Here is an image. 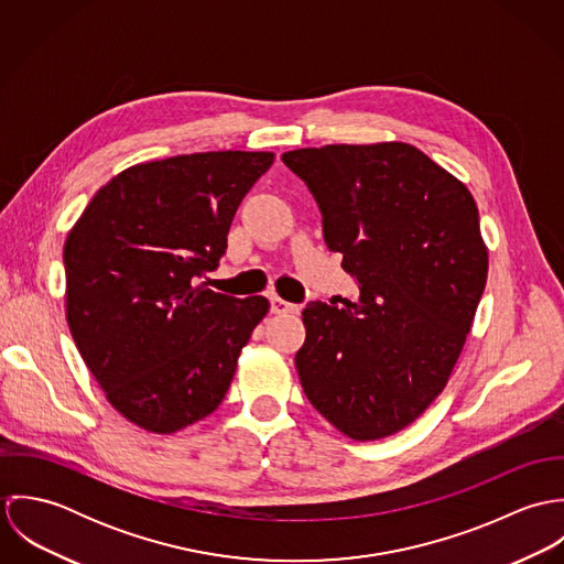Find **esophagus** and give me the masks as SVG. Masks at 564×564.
<instances>
[{"label": "esophagus", "instance_id": "34e87169", "mask_svg": "<svg viewBox=\"0 0 564 564\" xmlns=\"http://www.w3.org/2000/svg\"><path fill=\"white\" fill-rule=\"evenodd\" d=\"M271 313L273 315H295V313H300V306L289 304L282 297H271Z\"/></svg>", "mask_w": 564, "mask_h": 564}]
</instances>
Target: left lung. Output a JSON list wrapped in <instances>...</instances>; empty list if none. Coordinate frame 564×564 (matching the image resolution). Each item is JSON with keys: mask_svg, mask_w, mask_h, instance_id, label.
<instances>
[{"mask_svg": "<svg viewBox=\"0 0 564 564\" xmlns=\"http://www.w3.org/2000/svg\"><path fill=\"white\" fill-rule=\"evenodd\" d=\"M322 210L358 300L311 302L295 356L302 389L356 441L391 436L445 389L486 284L478 206L463 182L405 143L282 154Z\"/></svg>", "mask_w": 564, "mask_h": 564, "instance_id": "1", "label": "left lung"}]
</instances>
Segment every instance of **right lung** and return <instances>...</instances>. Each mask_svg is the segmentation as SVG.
Here are the masks:
<instances>
[{"label": "right lung", "instance_id": "obj_1", "mask_svg": "<svg viewBox=\"0 0 564 564\" xmlns=\"http://www.w3.org/2000/svg\"><path fill=\"white\" fill-rule=\"evenodd\" d=\"M271 152H204L134 164L101 186L69 232L67 322L108 402L156 434L219 408L262 295L197 286L219 267L242 197Z\"/></svg>", "mask_w": 564, "mask_h": 564}]
</instances>
